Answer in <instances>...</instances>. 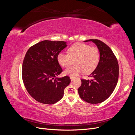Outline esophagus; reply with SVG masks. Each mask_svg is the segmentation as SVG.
Masks as SVG:
<instances>
[{
    "label": "esophagus",
    "instance_id": "esophagus-1",
    "mask_svg": "<svg viewBox=\"0 0 135 135\" xmlns=\"http://www.w3.org/2000/svg\"><path fill=\"white\" fill-rule=\"evenodd\" d=\"M70 79H71V81H73L74 80V78H73V77H70Z\"/></svg>",
    "mask_w": 135,
    "mask_h": 135
}]
</instances>
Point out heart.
Here are the masks:
<instances>
[{"mask_svg":"<svg viewBox=\"0 0 135 135\" xmlns=\"http://www.w3.org/2000/svg\"><path fill=\"white\" fill-rule=\"evenodd\" d=\"M69 54L60 52L57 60L62 67H68L71 64V60L75 59L74 66L66 69L64 74L74 78L84 71L89 73L97 67L100 60V52L96 47H91L87 44L76 43L69 48Z\"/></svg>","mask_w":135,"mask_h":135,"instance_id":"b5f03b06","label":"heart"}]
</instances>
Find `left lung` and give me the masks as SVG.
Here are the masks:
<instances>
[{"mask_svg":"<svg viewBox=\"0 0 135 135\" xmlns=\"http://www.w3.org/2000/svg\"><path fill=\"white\" fill-rule=\"evenodd\" d=\"M100 52V60L95 70L90 74L92 79H81L78 88L80 97L92 104H99L107 100L115 89L119 76V65L115 56L107 44L98 39H89Z\"/></svg>","mask_w":135,"mask_h":135,"instance_id":"left-lung-1","label":"left lung"}]
</instances>
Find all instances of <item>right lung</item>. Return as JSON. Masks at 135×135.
<instances>
[{
    "label": "right lung",
    "instance_id": "obj_1",
    "mask_svg": "<svg viewBox=\"0 0 135 135\" xmlns=\"http://www.w3.org/2000/svg\"><path fill=\"white\" fill-rule=\"evenodd\" d=\"M67 47L64 41L43 40L27 51L22 64V76L28 93L36 101L53 104L62 99L70 83L68 76L58 78L62 72L57 56Z\"/></svg>",
    "mask_w": 135,
    "mask_h": 135
}]
</instances>
